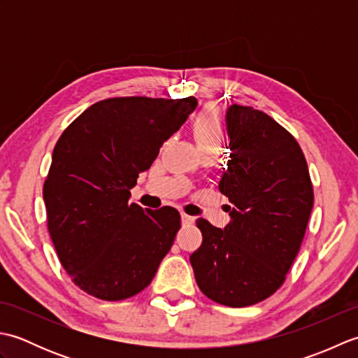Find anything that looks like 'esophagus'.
Returning a JSON list of instances; mask_svg holds the SVG:
<instances>
[{
    "label": "esophagus",
    "instance_id": "1",
    "mask_svg": "<svg viewBox=\"0 0 358 358\" xmlns=\"http://www.w3.org/2000/svg\"><path fill=\"white\" fill-rule=\"evenodd\" d=\"M181 223H183L185 226L192 224V223H194V217L185 214V212H181Z\"/></svg>",
    "mask_w": 358,
    "mask_h": 358
}]
</instances>
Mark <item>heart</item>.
Segmentation results:
<instances>
[{
  "label": "heart",
  "instance_id": "heart-1",
  "mask_svg": "<svg viewBox=\"0 0 358 358\" xmlns=\"http://www.w3.org/2000/svg\"><path fill=\"white\" fill-rule=\"evenodd\" d=\"M192 131L199 150L222 148L224 140V131L222 120H220V115L215 109L209 108L200 112L199 117L194 121Z\"/></svg>",
  "mask_w": 358,
  "mask_h": 358
}]
</instances>
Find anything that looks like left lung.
Listing matches in <instances>:
<instances>
[{
  "label": "left lung",
  "instance_id": "obj_1",
  "mask_svg": "<svg viewBox=\"0 0 358 358\" xmlns=\"http://www.w3.org/2000/svg\"><path fill=\"white\" fill-rule=\"evenodd\" d=\"M229 162L218 183L231 201L224 229L196 220L203 241L191 255L196 285L220 305H255L283 285L299 254L314 191L294 136L264 112H226Z\"/></svg>",
  "mask_w": 358,
  "mask_h": 358
}]
</instances>
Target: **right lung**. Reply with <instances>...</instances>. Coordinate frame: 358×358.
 I'll return each mask as SVG.
<instances>
[{"instance_id":"right-lung-1","label":"right lung","mask_w":358,"mask_h":358,"mask_svg":"<svg viewBox=\"0 0 358 358\" xmlns=\"http://www.w3.org/2000/svg\"><path fill=\"white\" fill-rule=\"evenodd\" d=\"M195 108V96L108 98L59 136L43 187L48 229L59 263L86 294L124 300L155 277L181 226L180 212L143 209L129 196Z\"/></svg>"}]
</instances>
